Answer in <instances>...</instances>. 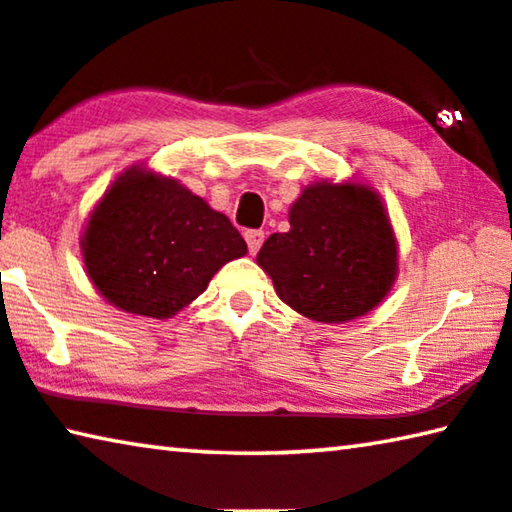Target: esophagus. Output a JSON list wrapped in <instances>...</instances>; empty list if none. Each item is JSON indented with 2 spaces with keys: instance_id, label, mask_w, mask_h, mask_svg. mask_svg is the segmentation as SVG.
Instances as JSON below:
<instances>
[{
  "instance_id": "1",
  "label": "esophagus",
  "mask_w": 512,
  "mask_h": 512,
  "mask_svg": "<svg viewBox=\"0 0 512 512\" xmlns=\"http://www.w3.org/2000/svg\"><path fill=\"white\" fill-rule=\"evenodd\" d=\"M245 240H247L249 254H256V251L261 249V245H263L265 233H263V231H247V233H245Z\"/></svg>"
}]
</instances>
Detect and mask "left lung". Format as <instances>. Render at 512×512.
I'll use <instances>...</instances> for the list:
<instances>
[{"mask_svg":"<svg viewBox=\"0 0 512 512\" xmlns=\"http://www.w3.org/2000/svg\"><path fill=\"white\" fill-rule=\"evenodd\" d=\"M272 233L256 263L302 316L348 322L380 304L398 274V245L380 194L361 183H313Z\"/></svg>","mask_w":512,"mask_h":512,"instance_id":"obj_1","label":"left lung"}]
</instances>
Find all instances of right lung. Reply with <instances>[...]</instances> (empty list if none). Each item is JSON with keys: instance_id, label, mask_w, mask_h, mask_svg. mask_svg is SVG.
<instances>
[{"instance_id": "add662e5", "label": "right lung", "mask_w": 512, "mask_h": 512, "mask_svg": "<svg viewBox=\"0 0 512 512\" xmlns=\"http://www.w3.org/2000/svg\"><path fill=\"white\" fill-rule=\"evenodd\" d=\"M247 254L222 212L176 178L130 167L93 208L82 235L86 274L109 304L171 318L208 288L219 267Z\"/></svg>"}]
</instances>
